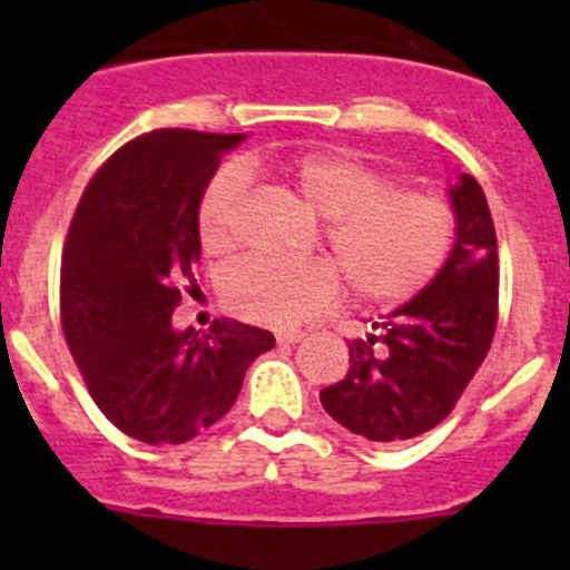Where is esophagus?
I'll use <instances>...</instances> for the list:
<instances>
[{
	"instance_id": "1",
	"label": "esophagus",
	"mask_w": 570,
	"mask_h": 570,
	"mask_svg": "<svg viewBox=\"0 0 570 570\" xmlns=\"http://www.w3.org/2000/svg\"><path fill=\"white\" fill-rule=\"evenodd\" d=\"M305 340V331H279V334H276V342H279V345H294V342H302Z\"/></svg>"
}]
</instances>
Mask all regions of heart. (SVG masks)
I'll return each instance as SVG.
<instances>
[{"mask_svg": "<svg viewBox=\"0 0 570 570\" xmlns=\"http://www.w3.org/2000/svg\"><path fill=\"white\" fill-rule=\"evenodd\" d=\"M294 203L322 219L331 259L285 265L245 259L223 276L230 314L256 325L288 328L331 308L342 277L362 305L394 308L431 285L454 254L456 214L434 190L400 188L376 165L342 150H308L274 168ZM242 179L223 170L199 203V239L210 254L236 245ZM336 267L341 269L335 271Z\"/></svg>", "mask_w": 570, "mask_h": 570, "instance_id": "1", "label": "heart"}]
</instances>
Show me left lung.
<instances>
[{
	"instance_id": "left-lung-1",
	"label": "left lung",
	"mask_w": 570,
	"mask_h": 570,
	"mask_svg": "<svg viewBox=\"0 0 570 570\" xmlns=\"http://www.w3.org/2000/svg\"><path fill=\"white\" fill-rule=\"evenodd\" d=\"M454 254L422 294L374 322L380 334L347 342L345 380L320 394L351 434L374 442L414 440L440 425L482 360L500 314V256L480 183L462 174L451 188Z\"/></svg>"
}]
</instances>
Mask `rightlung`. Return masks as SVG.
Masks as SVG:
<instances>
[{
  "mask_svg": "<svg viewBox=\"0 0 570 570\" xmlns=\"http://www.w3.org/2000/svg\"><path fill=\"white\" fill-rule=\"evenodd\" d=\"M245 134L163 128L136 136L94 174L62 250L59 314L88 394L122 434L183 445L223 420L271 331L214 320L170 325L199 291V203Z\"/></svg>",
  "mask_w": 570,
  "mask_h": 570,
  "instance_id": "add662e5",
  "label": "right lung"
}]
</instances>
